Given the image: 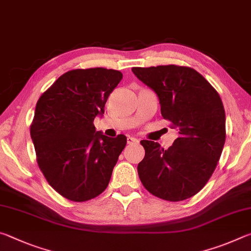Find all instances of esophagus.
<instances>
[{"label": "esophagus", "instance_id": "obj_1", "mask_svg": "<svg viewBox=\"0 0 251 251\" xmlns=\"http://www.w3.org/2000/svg\"><path fill=\"white\" fill-rule=\"evenodd\" d=\"M127 144L128 145H136V144H138V139L134 137H127Z\"/></svg>", "mask_w": 251, "mask_h": 251}]
</instances>
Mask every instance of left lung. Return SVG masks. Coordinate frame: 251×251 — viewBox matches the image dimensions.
Returning <instances> with one entry per match:
<instances>
[{
	"label": "left lung",
	"mask_w": 251,
	"mask_h": 251,
	"mask_svg": "<svg viewBox=\"0 0 251 251\" xmlns=\"http://www.w3.org/2000/svg\"><path fill=\"white\" fill-rule=\"evenodd\" d=\"M131 71L155 91L161 116L178 130L168 150L158 143L141 142L145 157L137 166L139 179L148 192L164 201L193 197L209 180L226 141L222 99L192 67L172 64Z\"/></svg>",
	"instance_id": "left-lung-1"
}]
</instances>
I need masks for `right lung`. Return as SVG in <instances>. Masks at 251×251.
Instances as JSON below:
<instances>
[{
  "mask_svg": "<svg viewBox=\"0 0 251 251\" xmlns=\"http://www.w3.org/2000/svg\"><path fill=\"white\" fill-rule=\"evenodd\" d=\"M122 78L120 71L103 67L72 70L37 100L29 128L37 165L49 184L71 201L103 193L126 146L124 135L110 138L94 126Z\"/></svg>",
  "mask_w": 251,
  "mask_h": 251,
  "instance_id": "1",
  "label": "right lung"
}]
</instances>
